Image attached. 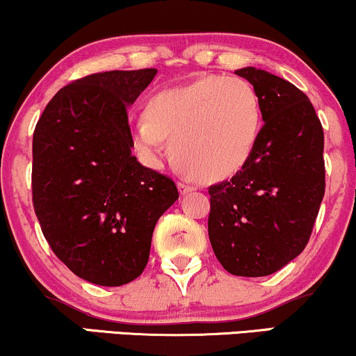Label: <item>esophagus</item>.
Returning a JSON list of instances; mask_svg holds the SVG:
<instances>
[{"label":"esophagus","mask_w":356,"mask_h":356,"mask_svg":"<svg viewBox=\"0 0 356 356\" xmlns=\"http://www.w3.org/2000/svg\"><path fill=\"white\" fill-rule=\"evenodd\" d=\"M179 191H181V194H189V192L195 191V187L191 186V184H187V182H179Z\"/></svg>","instance_id":"34e87169"}]
</instances>
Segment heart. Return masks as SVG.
I'll return each mask as SVG.
<instances>
[{
  "label": "heart",
  "mask_w": 356,
  "mask_h": 356,
  "mask_svg": "<svg viewBox=\"0 0 356 356\" xmlns=\"http://www.w3.org/2000/svg\"><path fill=\"white\" fill-rule=\"evenodd\" d=\"M260 129L262 102L254 84L211 74L154 94L144 122L132 126V143L154 157L159 139H169L170 161L181 172L219 181L247 164Z\"/></svg>",
  "instance_id": "heart-1"
}]
</instances>
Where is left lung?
<instances>
[{"instance_id": "left-lung-1", "label": "left lung", "mask_w": 356, "mask_h": 356, "mask_svg": "<svg viewBox=\"0 0 356 356\" xmlns=\"http://www.w3.org/2000/svg\"><path fill=\"white\" fill-rule=\"evenodd\" d=\"M264 126L255 151L230 181L209 187V238L232 275L265 277L300 255L325 194L323 129L300 89L270 72L243 67Z\"/></svg>"}]
</instances>
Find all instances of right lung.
Wrapping results in <instances>:
<instances>
[{
  "label": "right lung",
  "mask_w": 356,
  "mask_h": 356,
  "mask_svg": "<svg viewBox=\"0 0 356 356\" xmlns=\"http://www.w3.org/2000/svg\"><path fill=\"white\" fill-rule=\"evenodd\" d=\"M157 70L106 71L54 94L33 134V205L42 235L76 275L129 284L149 260L156 222L179 199L167 175L140 165L127 108Z\"/></svg>",
  "instance_id": "right-lung-1"
}]
</instances>
